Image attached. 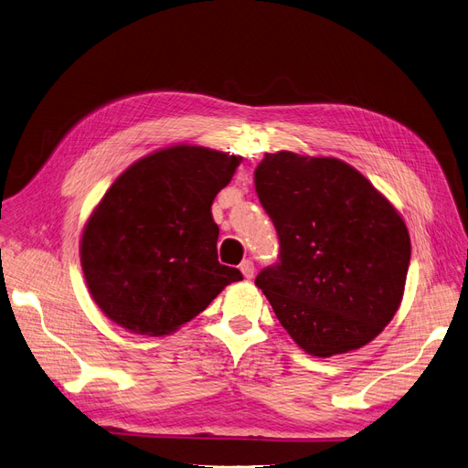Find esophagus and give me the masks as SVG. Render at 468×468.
<instances>
[{
	"mask_svg": "<svg viewBox=\"0 0 468 468\" xmlns=\"http://www.w3.org/2000/svg\"><path fill=\"white\" fill-rule=\"evenodd\" d=\"M239 270L242 271V275H245L247 279H252V277H254V263H252V260H245V261H240Z\"/></svg>",
	"mask_w": 468,
	"mask_h": 468,
	"instance_id": "1",
	"label": "esophagus"
}]
</instances>
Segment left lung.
Wrapping results in <instances>:
<instances>
[{
  "label": "left lung",
  "instance_id": "1",
  "mask_svg": "<svg viewBox=\"0 0 468 468\" xmlns=\"http://www.w3.org/2000/svg\"><path fill=\"white\" fill-rule=\"evenodd\" d=\"M254 186L281 242L256 287L282 329L315 357L369 344L396 315L411 260L392 202L346 162L291 151L266 153Z\"/></svg>",
  "mask_w": 468,
  "mask_h": 468
}]
</instances>
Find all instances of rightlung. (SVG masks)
Listing matches in <instances>:
<instances>
[{
	"label": "right lung",
	"instance_id": "obj_1",
	"mask_svg": "<svg viewBox=\"0 0 468 468\" xmlns=\"http://www.w3.org/2000/svg\"><path fill=\"white\" fill-rule=\"evenodd\" d=\"M240 156L179 144L122 172L91 212L80 261L111 321L165 336L197 317L242 273L218 261L212 202Z\"/></svg>",
	"mask_w": 468,
	"mask_h": 468
}]
</instances>
